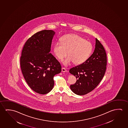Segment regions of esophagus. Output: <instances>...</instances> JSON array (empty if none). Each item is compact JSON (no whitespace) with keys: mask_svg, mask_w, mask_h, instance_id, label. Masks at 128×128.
Masks as SVG:
<instances>
[{"mask_svg":"<svg viewBox=\"0 0 128 128\" xmlns=\"http://www.w3.org/2000/svg\"><path fill=\"white\" fill-rule=\"evenodd\" d=\"M62 72H67V70L65 68H64V67H62Z\"/></svg>","mask_w":128,"mask_h":128,"instance_id":"1","label":"esophagus"}]
</instances>
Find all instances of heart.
<instances>
[{"label": "heart", "mask_w": 128, "mask_h": 128, "mask_svg": "<svg viewBox=\"0 0 128 128\" xmlns=\"http://www.w3.org/2000/svg\"><path fill=\"white\" fill-rule=\"evenodd\" d=\"M61 41L55 42L54 52L59 60L63 59L68 54L69 57L62 61L66 66L73 62L76 65L84 62L92 51V43L77 34L64 36L61 38Z\"/></svg>", "instance_id": "obj_1"}]
</instances>
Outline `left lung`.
<instances>
[{"instance_id": "8db88e82", "label": "left lung", "mask_w": 128, "mask_h": 128, "mask_svg": "<svg viewBox=\"0 0 128 128\" xmlns=\"http://www.w3.org/2000/svg\"><path fill=\"white\" fill-rule=\"evenodd\" d=\"M106 65V52L100 41L96 38L95 48L92 54L84 62L69 70L77 79L74 84L70 86L71 90L78 95L90 92L103 78Z\"/></svg>"}]
</instances>
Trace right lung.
Masks as SVG:
<instances>
[{
	"instance_id": "1",
	"label": "right lung",
	"mask_w": 128,
	"mask_h": 128,
	"mask_svg": "<svg viewBox=\"0 0 128 128\" xmlns=\"http://www.w3.org/2000/svg\"><path fill=\"white\" fill-rule=\"evenodd\" d=\"M55 32L43 30L26 41L22 50L20 66L24 78L33 90L41 94L54 86V77L61 72V66L50 53Z\"/></svg>"
}]
</instances>
